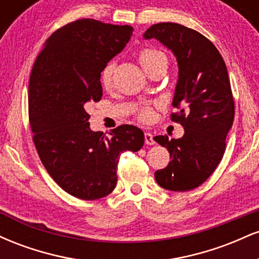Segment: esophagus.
I'll use <instances>...</instances> for the list:
<instances>
[{
	"label": "esophagus",
	"mask_w": 259,
	"mask_h": 259,
	"mask_svg": "<svg viewBox=\"0 0 259 259\" xmlns=\"http://www.w3.org/2000/svg\"><path fill=\"white\" fill-rule=\"evenodd\" d=\"M145 144H146V145H154L153 135L151 133H145Z\"/></svg>",
	"instance_id": "obj_1"
}]
</instances>
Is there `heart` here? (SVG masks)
Masks as SVG:
<instances>
[{
  "label": "heart",
  "instance_id": "heart-1",
  "mask_svg": "<svg viewBox=\"0 0 259 259\" xmlns=\"http://www.w3.org/2000/svg\"><path fill=\"white\" fill-rule=\"evenodd\" d=\"M139 61L141 63L142 68L145 70L150 69L154 64L159 63L162 61H167V57L163 52L158 51L156 49H144L139 53ZM113 70H114V63L113 62H108L105 67H103L102 72H101V85L105 89H109L112 85V76ZM159 103L154 102L152 105H142L136 112V115L141 121H150L153 119L154 117V107H158Z\"/></svg>",
  "mask_w": 259,
  "mask_h": 259
}]
</instances>
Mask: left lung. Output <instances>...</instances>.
<instances>
[{
  "label": "left lung",
  "instance_id": "left-lung-1",
  "mask_svg": "<svg viewBox=\"0 0 259 259\" xmlns=\"http://www.w3.org/2000/svg\"><path fill=\"white\" fill-rule=\"evenodd\" d=\"M145 38H157L177 57L179 79L170 119L184 126L181 139L156 136L171 160L154 173L170 191H189L203 184L221 163L225 139L234 121L235 103L227 65L212 41L177 23L151 25Z\"/></svg>",
  "mask_w": 259,
  "mask_h": 259
}]
</instances>
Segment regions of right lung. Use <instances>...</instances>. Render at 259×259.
I'll use <instances>...</instances> for the list:
<instances>
[{"label":"right lung","instance_id":"1","mask_svg":"<svg viewBox=\"0 0 259 259\" xmlns=\"http://www.w3.org/2000/svg\"><path fill=\"white\" fill-rule=\"evenodd\" d=\"M133 26L79 19L56 30L45 44L29 80V124L47 173L65 192L99 200L117 185L124 151L144 146L139 127L123 124L109 135L91 132L85 105L102 97L103 67L125 47Z\"/></svg>","mask_w":259,"mask_h":259}]
</instances>
